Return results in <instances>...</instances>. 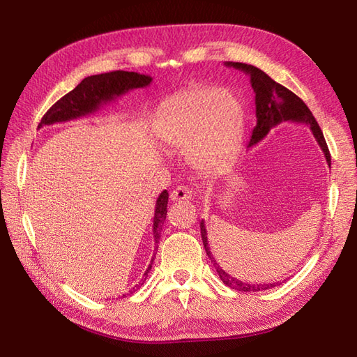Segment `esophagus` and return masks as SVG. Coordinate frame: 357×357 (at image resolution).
I'll use <instances>...</instances> for the list:
<instances>
[{
	"mask_svg": "<svg viewBox=\"0 0 357 357\" xmlns=\"http://www.w3.org/2000/svg\"><path fill=\"white\" fill-rule=\"evenodd\" d=\"M171 201H189L192 199V190L186 186H177L169 193Z\"/></svg>",
	"mask_w": 357,
	"mask_h": 357,
	"instance_id": "1",
	"label": "esophagus"
}]
</instances>
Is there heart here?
Returning a JSON list of instances; mask_svg holds the SVG:
<instances>
[{
    "label": "heart",
    "mask_w": 357,
    "mask_h": 357,
    "mask_svg": "<svg viewBox=\"0 0 357 357\" xmlns=\"http://www.w3.org/2000/svg\"><path fill=\"white\" fill-rule=\"evenodd\" d=\"M245 128L241 101L228 91L204 88L176 93L159 105L156 132L167 144L189 149L192 164L218 169L238 152Z\"/></svg>",
    "instance_id": "heart-1"
}]
</instances>
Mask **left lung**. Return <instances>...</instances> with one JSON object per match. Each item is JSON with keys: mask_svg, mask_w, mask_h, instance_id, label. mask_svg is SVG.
I'll return each instance as SVG.
<instances>
[{"mask_svg": "<svg viewBox=\"0 0 357 357\" xmlns=\"http://www.w3.org/2000/svg\"><path fill=\"white\" fill-rule=\"evenodd\" d=\"M226 67H234L236 70H241L245 73L248 77H250L252 88L255 92V104H256V126L253 128L250 143L247 147H252L257 144L261 139L266 137V134L271 131V129L282 122H296L310 126L312 135H314L317 144L320 146L323 155L326 158L328 165L331 168V153L328 144L325 142V137H323L321 129L319 123L316 122L314 116L311 114L310 109L302 101L299 96H296L294 92L289 91L284 86L274 82L268 74H265L262 70H259L253 66H247L243 62H225ZM201 236L204 248L207 252V256L210 257L211 264L214 265L215 271H218L222 282L229 286L231 289H235L238 291H261L268 290L271 287H275L280 284L277 283H247L241 282V280L232 277L222 269V266L215 261L213 253L210 252L208 238H207V229H205V222L201 220Z\"/></svg>", "mask_w": 357, "mask_h": 357, "instance_id": "8db88e82", "label": "left lung"}]
</instances>
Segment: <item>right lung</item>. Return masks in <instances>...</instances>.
Wrapping results in <instances>:
<instances>
[{
    "instance_id": "obj_1",
    "label": "right lung",
    "mask_w": 357,
    "mask_h": 357,
    "mask_svg": "<svg viewBox=\"0 0 357 357\" xmlns=\"http://www.w3.org/2000/svg\"><path fill=\"white\" fill-rule=\"evenodd\" d=\"M152 80L153 79L150 77V75L134 73V71H112L105 74L89 75V77L83 79L77 86H75L70 93L62 96L58 102H55L50 107L47 113L43 116L38 128H43L46 125L70 122V121H74V119L89 116L95 112H98L101 105L114 101L116 98H119V96L125 95L129 91L146 88V86L152 83ZM167 204H168V192L162 190L160 195L156 199L155 215H153L155 245H158L160 240L162 225H164L167 219ZM153 255H156V252ZM153 259L155 257H152V261H150L143 277L139 278L138 282L126 291V294H123L122 298L134 294V291H137L144 284L150 269H152Z\"/></svg>"
}]
</instances>
